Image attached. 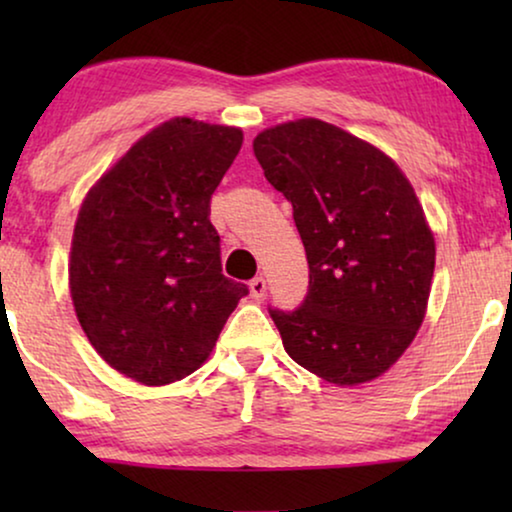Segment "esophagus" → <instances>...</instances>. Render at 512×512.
<instances>
[{"mask_svg": "<svg viewBox=\"0 0 512 512\" xmlns=\"http://www.w3.org/2000/svg\"><path fill=\"white\" fill-rule=\"evenodd\" d=\"M265 291H268V284H265V279L263 277H254L249 282V293H251V298H256V300H261L263 296H265Z\"/></svg>", "mask_w": 512, "mask_h": 512, "instance_id": "esophagus-1", "label": "esophagus"}]
</instances>
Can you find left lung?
Here are the masks:
<instances>
[{
    "label": "left lung",
    "instance_id": "left-lung-1",
    "mask_svg": "<svg viewBox=\"0 0 512 512\" xmlns=\"http://www.w3.org/2000/svg\"><path fill=\"white\" fill-rule=\"evenodd\" d=\"M256 160L284 193L310 291L272 310L286 354L335 387L370 382L401 359L429 305L436 240L394 158L319 118L258 132Z\"/></svg>",
    "mask_w": 512,
    "mask_h": 512
}]
</instances>
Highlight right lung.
I'll list each match as a JSON object with an SVG mask.
<instances>
[{"mask_svg": "<svg viewBox=\"0 0 512 512\" xmlns=\"http://www.w3.org/2000/svg\"><path fill=\"white\" fill-rule=\"evenodd\" d=\"M242 130L177 116L139 137L81 202L69 296L95 352L146 387L209 359L247 286L223 277L209 200Z\"/></svg>", "mask_w": 512, "mask_h": 512, "instance_id": "right-lung-1", "label": "right lung"}]
</instances>
